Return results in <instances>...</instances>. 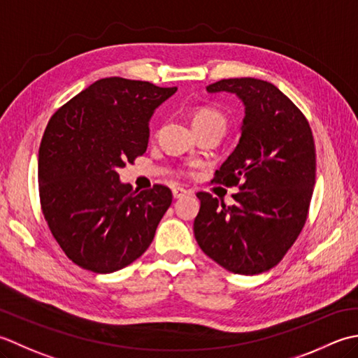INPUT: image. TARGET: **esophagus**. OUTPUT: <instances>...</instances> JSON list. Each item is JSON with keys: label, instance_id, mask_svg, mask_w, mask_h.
<instances>
[{"label": "esophagus", "instance_id": "esophagus-1", "mask_svg": "<svg viewBox=\"0 0 358 358\" xmlns=\"http://www.w3.org/2000/svg\"><path fill=\"white\" fill-rule=\"evenodd\" d=\"M187 194H189V192H188V189H185V188H182V187L173 188V198L174 199H180V198H184V196H187Z\"/></svg>", "mask_w": 358, "mask_h": 358}]
</instances>
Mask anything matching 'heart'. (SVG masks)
Returning <instances> with one entry per match:
<instances>
[{
    "label": "heart",
    "instance_id": "heart-1",
    "mask_svg": "<svg viewBox=\"0 0 358 358\" xmlns=\"http://www.w3.org/2000/svg\"><path fill=\"white\" fill-rule=\"evenodd\" d=\"M193 125L194 127H202V125H220L225 128V119L224 115L217 111L215 108L210 106H202L196 109L193 114Z\"/></svg>",
    "mask_w": 358,
    "mask_h": 358
}]
</instances>
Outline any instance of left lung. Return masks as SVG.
<instances>
[{"instance_id":"8db88e82","label":"left lung","mask_w":358,"mask_h":358,"mask_svg":"<svg viewBox=\"0 0 358 358\" xmlns=\"http://www.w3.org/2000/svg\"><path fill=\"white\" fill-rule=\"evenodd\" d=\"M207 91L235 94L245 108L239 143L213 179L239 185V192L235 206L196 194L194 238L229 272L258 275L278 264L308 220L317 166L313 136L300 109L264 80L224 78Z\"/></svg>"}]
</instances>
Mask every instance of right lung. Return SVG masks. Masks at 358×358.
Returning <instances> with one entry per match:
<instances>
[{"mask_svg": "<svg viewBox=\"0 0 358 358\" xmlns=\"http://www.w3.org/2000/svg\"><path fill=\"white\" fill-rule=\"evenodd\" d=\"M176 91L100 78L50 117L38 151L41 208L58 245L82 268L120 271L155 238L171 189L134 192L117 171L147 151L151 115Z\"/></svg>", "mask_w": 358, "mask_h": 358, "instance_id": "add662e5", "label": "right lung"}]
</instances>
